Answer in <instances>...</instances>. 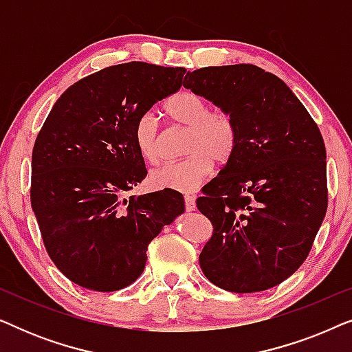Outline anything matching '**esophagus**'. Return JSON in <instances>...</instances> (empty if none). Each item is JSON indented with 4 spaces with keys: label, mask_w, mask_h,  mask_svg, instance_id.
<instances>
[{
    "label": "esophagus",
    "mask_w": 352,
    "mask_h": 352,
    "mask_svg": "<svg viewBox=\"0 0 352 352\" xmlns=\"http://www.w3.org/2000/svg\"><path fill=\"white\" fill-rule=\"evenodd\" d=\"M184 204H186V210L187 211H194L197 208L195 205V197L194 195H186L184 197Z\"/></svg>",
    "instance_id": "1"
}]
</instances>
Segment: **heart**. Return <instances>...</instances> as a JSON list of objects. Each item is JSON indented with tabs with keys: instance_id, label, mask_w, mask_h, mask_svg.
<instances>
[{
	"instance_id": "1",
	"label": "heart",
	"mask_w": 352,
	"mask_h": 352,
	"mask_svg": "<svg viewBox=\"0 0 352 352\" xmlns=\"http://www.w3.org/2000/svg\"><path fill=\"white\" fill-rule=\"evenodd\" d=\"M166 112L176 123L187 126L186 158L158 166L151 173L157 189L179 192L195 190L210 176L216 163H226L237 146V126L226 110H210V104L192 91H181L166 104ZM134 141L141 155L148 162L160 158V126L153 112L138 118Z\"/></svg>"
}]
</instances>
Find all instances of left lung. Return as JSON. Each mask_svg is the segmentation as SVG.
<instances>
[{"label":"left lung","mask_w":352,"mask_h":352,"mask_svg":"<svg viewBox=\"0 0 352 352\" xmlns=\"http://www.w3.org/2000/svg\"><path fill=\"white\" fill-rule=\"evenodd\" d=\"M184 88L229 112L237 126L232 157L197 199L213 224L201 271L234 293L276 287L305 263L327 211L319 128L293 91L256 65L187 72Z\"/></svg>","instance_id":"left-lung-1"}]
</instances>
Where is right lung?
I'll return each mask as SVG.
<instances>
[{"label":"right lung","instance_id":"1","mask_svg":"<svg viewBox=\"0 0 352 352\" xmlns=\"http://www.w3.org/2000/svg\"><path fill=\"white\" fill-rule=\"evenodd\" d=\"M184 67L128 62L72 85L47 115L32 153L33 213L46 252L76 285H131L147 247L184 213L176 190L129 195L147 175L134 126L182 86Z\"/></svg>","mask_w":352,"mask_h":352}]
</instances>
